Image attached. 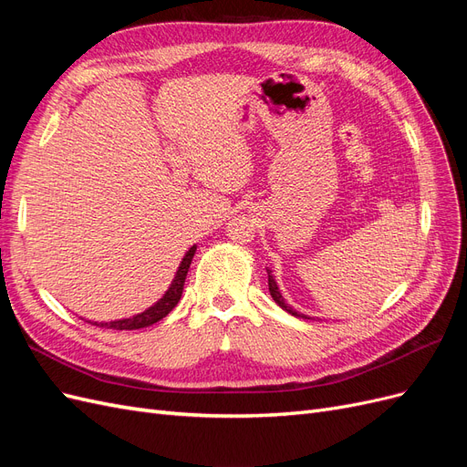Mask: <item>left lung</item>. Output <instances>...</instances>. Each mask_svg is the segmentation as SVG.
<instances>
[{
  "instance_id": "obj_1",
  "label": "left lung",
  "mask_w": 467,
  "mask_h": 467,
  "mask_svg": "<svg viewBox=\"0 0 467 467\" xmlns=\"http://www.w3.org/2000/svg\"><path fill=\"white\" fill-rule=\"evenodd\" d=\"M266 273H268V292H271V296H273V300L285 309V312H288L290 316H294V317H302V319H312L309 316H306V314H302V312H298V309H294L290 304H286V300L282 298V292L278 290V285H276V280H275V276H273V271L271 268H266Z\"/></svg>"
}]
</instances>
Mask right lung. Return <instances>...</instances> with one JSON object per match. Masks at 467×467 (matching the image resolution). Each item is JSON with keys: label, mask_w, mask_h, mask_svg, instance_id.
Instances as JSON below:
<instances>
[{"label": "right lung", "mask_w": 467, "mask_h": 467, "mask_svg": "<svg viewBox=\"0 0 467 467\" xmlns=\"http://www.w3.org/2000/svg\"><path fill=\"white\" fill-rule=\"evenodd\" d=\"M196 253V245H192L187 253L185 257H182L177 273L171 280V285H169V288L165 290V294L161 296V298L155 302L153 306H150L148 309H144L142 314H136L132 317H124V319H115V321H101V323H93V325H99V327H105V329H117V331H132V329H144V327H150V325L158 323L160 319H163L171 309L179 304L181 300V294H182V286H185V278H187V273H189V266L192 263V257Z\"/></svg>", "instance_id": "right-lung-1"}]
</instances>
